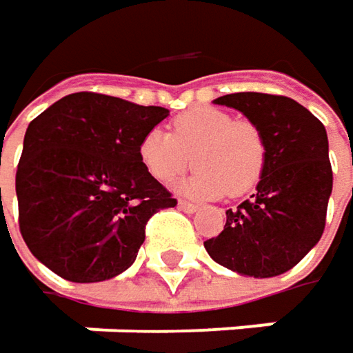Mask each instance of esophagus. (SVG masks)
Instances as JSON below:
<instances>
[{
    "mask_svg": "<svg viewBox=\"0 0 353 353\" xmlns=\"http://www.w3.org/2000/svg\"><path fill=\"white\" fill-rule=\"evenodd\" d=\"M179 208L183 210V212H188V214H192V212H196L198 206L196 204H192V202H188V200H179Z\"/></svg>",
    "mask_w": 353,
    "mask_h": 353,
    "instance_id": "esophagus-1",
    "label": "esophagus"
}]
</instances>
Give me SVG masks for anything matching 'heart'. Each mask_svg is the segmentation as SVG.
Segmentation results:
<instances>
[{
    "label": "heart",
    "mask_w": 353,
    "mask_h": 353,
    "mask_svg": "<svg viewBox=\"0 0 353 353\" xmlns=\"http://www.w3.org/2000/svg\"><path fill=\"white\" fill-rule=\"evenodd\" d=\"M139 159L159 183H172L190 168V161L198 165L181 185L185 194L242 196L263 176L267 147L252 121L232 119L214 107H194L172 121V133L147 131L139 141Z\"/></svg>",
    "instance_id": "1"
}]
</instances>
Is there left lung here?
Listing matches in <instances>:
<instances>
[{
  "mask_svg": "<svg viewBox=\"0 0 353 353\" xmlns=\"http://www.w3.org/2000/svg\"><path fill=\"white\" fill-rule=\"evenodd\" d=\"M246 114L265 139L267 163L256 194L226 210L224 230L204 242L222 267L246 276L293 269L325 228L334 174L323 123L281 94L234 92L214 101Z\"/></svg>",
  "mask_w": 353,
  "mask_h": 353,
  "instance_id": "8db88e82",
  "label": "left lung"
}]
</instances>
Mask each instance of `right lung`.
I'll use <instances>...</instances> for the list:
<instances>
[{
	"label": "right lung",
	"mask_w": 353,
	"mask_h": 353,
	"mask_svg": "<svg viewBox=\"0 0 353 353\" xmlns=\"http://www.w3.org/2000/svg\"><path fill=\"white\" fill-rule=\"evenodd\" d=\"M168 114L74 92L28 125L16 172L17 222L50 271L97 283L133 265L149 218L177 204L139 159L141 137Z\"/></svg>",
	"instance_id": "obj_1"
}]
</instances>
